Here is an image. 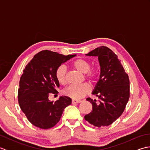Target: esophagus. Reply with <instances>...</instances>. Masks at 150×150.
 <instances>
[{
    "mask_svg": "<svg viewBox=\"0 0 150 150\" xmlns=\"http://www.w3.org/2000/svg\"><path fill=\"white\" fill-rule=\"evenodd\" d=\"M80 103H81V100H75V99L72 100V104H78Z\"/></svg>",
    "mask_w": 150,
    "mask_h": 150,
    "instance_id": "34e87169",
    "label": "esophagus"
}]
</instances>
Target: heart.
I'll return each mask as SVG.
<instances>
[{
  "label": "heart",
  "instance_id": "b5f03b06",
  "mask_svg": "<svg viewBox=\"0 0 150 150\" xmlns=\"http://www.w3.org/2000/svg\"><path fill=\"white\" fill-rule=\"evenodd\" d=\"M73 66L79 71L84 73L86 79L93 84L97 79V72L95 69H90V63L83 59H78L73 62ZM67 68L64 65H60L55 71V77L60 84L65 85L67 83ZM91 91L90 86L87 83L79 85H70L64 91L67 96L73 99L83 98Z\"/></svg>",
  "mask_w": 150,
  "mask_h": 150
}]
</instances>
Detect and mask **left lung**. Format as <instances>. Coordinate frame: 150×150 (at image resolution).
<instances>
[{
  "label": "left lung",
  "instance_id": "8db88e82",
  "mask_svg": "<svg viewBox=\"0 0 150 150\" xmlns=\"http://www.w3.org/2000/svg\"><path fill=\"white\" fill-rule=\"evenodd\" d=\"M97 56L100 66V78L92 94L98 100L87 98L92 104V111L84 119L95 126H109L115 121L125 109L129 98V80L120 60L106 46L97 47L86 54Z\"/></svg>",
  "mask_w": 150,
  "mask_h": 150
}]
</instances>
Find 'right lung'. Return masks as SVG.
<instances>
[{"instance_id":"obj_1","label":"right lung","mask_w":150,"mask_h":150,"mask_svg":"<svg viewBox=\"0 0 150 150\" xmlns=\"http://www.w3.org/2000/svg\"><path fill=\"white\" fill-rule=\"evenodd\" d=\"M75 55L42 50L25 67L19 82L18 101L21 110L35 126L41 129L55 126L65 108L71 104L68 97L61 96L55 102L50 101L48 97L58 93L57 68Z\"/></svg>"}]
</instances>
